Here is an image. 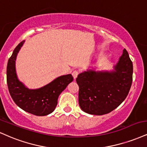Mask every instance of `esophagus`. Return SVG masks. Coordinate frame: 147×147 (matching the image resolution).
<instances>
[{"label":"esophagus","instance_id":"1","mask_svg":"<svg viewBox=\"0 0 147 147\" xmlns=\"http://www.w3.org/2000/svg\"><path fill=\"white\" fill-rule=\"evenodd\" d=\"M72 76H73L74 79H76V78H77V76H78V75H79V72L77 71V70H74V71L72 72Z\"/></svg>","mask_w":147,"mask_h":147}]
</instances>
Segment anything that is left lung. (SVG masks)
Instances as JSON below:
<instances>
[{"instance_id": "left-lung-1", "label": "left lung", "mask_w": 147, "mask_h": 147, "mask_svg": "<svg viewBox=\"0 0 147 147\" xmlns=\"http://www.w3.org/2000/svg\"><path fill=\"white\" fill-rule=\"evenodd\" d=\"M132 79L133 63L126 49L112 71L88 70L80 73L76 81L81 109L93 115L111 112L126 98Z\"/></svg>"}]
</instances>
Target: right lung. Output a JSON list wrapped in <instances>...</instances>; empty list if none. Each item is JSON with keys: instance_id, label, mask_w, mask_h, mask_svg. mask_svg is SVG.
Returning <instances> with one entry per match:
<instances>
[{"instance_id": "1", "label": "right lung", "mask_w": 147, "mask_h": 147, "mask_svg": "<svg viewBox=\"0 0 147 147\" xmlns=\"http://www.w3.org/2000/svg\"><path fill=\"white\" fill-rule=\"evenodd\" d=\"M24 41L21 42L13 51L7 66V83L9 92L15 103L21 109L35 116H43L52 113L57 105L59 94L73 81L71 74L60 76L49 84L38 89L26 88L18 79L16 59Z\"/></svg>"}]
</instances>
